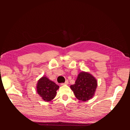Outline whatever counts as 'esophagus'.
<instances>
[{"instance_id": "1", "label": "esophagus", "mask_w": 130, "mask_h": 130, "mask_svg": "<svg viewBox=\"0 0 130 130\" xmlns=\"http://www.w3.org/2000/svg\"><path fill=\"white\" fill-rule=\"evenodd\" d=\"M68 83H69V82H68V80H66V81H65V82L64 83H61V85H67V84H68Z\"/></svg>"}]
</instances>
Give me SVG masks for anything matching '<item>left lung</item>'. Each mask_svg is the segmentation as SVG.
Wrapping results in <instances>:
<instances>
[{
	"instance_id": "8db88e82",
	"label": "left lung",
	"mask_w": 130,
	"mask_h": 130,
	"mask_svg": "<svg viewBox=\"0 0 130 130\" xmlns=\"http://www.w3.org/2000/svg\"><path fill=\"white\" fill-rule=\"evenodd\" d=\"M97 85L96 80L93 76L83 72L79 73L75 84L70 85V88L77 99L85 102L93 96Z\"/></svg>"
}]
</instances>
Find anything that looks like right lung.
I'll use <instances>...</instances> for the list:
<instances>
[{"label": "right lung", "instance_id": "obj_1", "mask_svg": "<svg viewBox=\"0 0 130 130\" xmlns=\"http://www.w3.org/2000/svg\"><path fill=\"white\" fill-rule=\"evenodd\" d=\"M59 86L50 81L46 77H43L38 81L37 86V91L45 102H50L56 95V91Z\"/></svg>", "mask_w": 130, "mask_h": 130}]
</instances>
